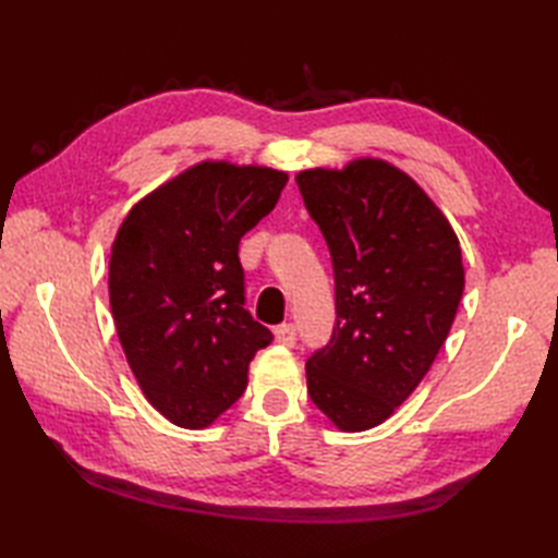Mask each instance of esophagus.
Instances as JSON below:
<instances>
[{
  "label": "esophagus",
  "mask_w": 558,
  "mask_h": 558,
  "mask_svg": "<svg viewBox=\"0 0 558 558\" xmlns=\"http://www.w3.org/2000/svg\"><path fill=\"white\" fill-rule=\"evenodd\" d=\"M276 342H278V345L294 348V342H298V328H294V324L278 326L276 328Z\"/></svg>",
  "instance_id": "obj_1"
}]
</instances>
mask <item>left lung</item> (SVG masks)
<instances>
[{"mask_svg": "<svg viewBox=\"0 0 558 558\" xmlns=\"http://www.w3.org/2000/svg\"><path fill=\"white\" fill-rule=\"evenodd\" d=\"M298 186L336 278V326L306 360V390L338 429H372L420 386L453 326L465 288L458 236L384 160L304 170Z\"/></svg>", "mask_w": 558, "mask_h": 558, "instance_id": "1", "label": "left lung"}]
</instances>
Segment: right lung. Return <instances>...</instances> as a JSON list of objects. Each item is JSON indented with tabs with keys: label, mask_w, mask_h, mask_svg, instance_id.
Masks as SVG:
<instances>
[{
	"label": "right lung",
	"mask_w": 558,
	"mask_h": 558,
	"mask_svg": "<svg viewBox=\"0 0 558 558\" xmlns=\"http://www.w3.org/2000/svg\"><path fill=\"white\" fill-rule=\"evenodd\" d=\"M288 174L201 162L129 210L110 256V306L148 402L204 429L244 393L272 333L244 310L240 240L276 208Z\"/></svg>",
	"instance_id": "1"
}]
</instances>
